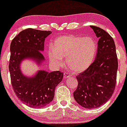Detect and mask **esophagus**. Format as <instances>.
Returning a JSON list of instances; mask_svg holds the SVG:
<instances>
[{"instance_id":"1","label":"esophagus","mask_w":127,"mask_h":127,"mask_svg":"<svg viewBox=\"0 0 127 127\" xmlns=\"http://www.w3.org/2000/svg\"><path fill=\"white\" fill-rule=\"evenodd\" d=\"M70 76H71V75H70L67 72L64 73V79H67V78L70 77Z\"/></svg>"}]
</instances>
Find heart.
Returning <instances> with one entry per match:
<instances>
[{"label":"heart","mask_w":127,"mask_h":127,"mask_svg":"<svg viewBox=\"0 0 127 127\" xmlns=\"http://www.w3.org/2000/svg\"><path fill=\"white\" fill-rule=\"evenodd\" d=\"M97 43L90 36L82 37L74 35H64L54 40L53 46L48 48L50 61L60 66L66 58L69 68L75 73L85 71L92 65L97 52Z\"/></svg>","instance_id":"1"}]
</instances>
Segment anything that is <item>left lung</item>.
<instances>
[{"instance_id": "1", "label": "left lung", "mask_w": 127, "mask_h": 127, "mask_svg": "<svg viewBox=\"0 0 127 127\" xmlns=\"http://www.w3.org/2000/svg\"><path fill=\"white\" fill-rule=\"evenodd\" d=\"M97 37L96 57L90 66L76 77L78 86L74 92L76 102L86 109L100 107L112 96L116 84L118 61L112 37L98 27L90 26Z\"/></svg>"}]
</instances>
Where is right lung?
<instances>
[{
	"label": "right lung",
	"mask_w": 127,
	"mask_h": 127,
	"mask_svg": "<svg viewBox=\"0 0 127 127\" xmlns=\"http://www.w3.org/2000/svg\"><path fill=\"white\" fill-rule=\"evenodd\" d=\"M51 31L29 28L20 32L10 44L9 71L13 88L18 98L32 108H42L52 102L55 90L63 78L60 71L49 72L39 70L31 77L24 75L21 63L24 60H32L41 66L45 61L42 52L45 39Z\"/></svg>",
	"instance_id": "1"
}]
</instances>
